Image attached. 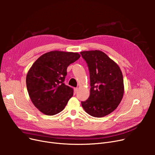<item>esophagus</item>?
I'll return each instance as SVG.
<instances>
[{"label":"esophagus","instance_id":"1","mask_svg":"<svg viewBox=\"0 0 155 155\" xmlns=\"http://www.w3.org/2000/svg\"><path fill=\"white\" fill-rule=\"evenodd\" d=\"M77 91H78V88H77V87L74 88V93H75V94H76Z\"/></svg>","mask_w":155,"mask_h":155}]
</instances>
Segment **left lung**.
<instances>
[{
  "mask_svg": "<svg viewBox=\"0 0 155 155\" xmlns=\"http://www.w3.org/2000/svg\"><path fill=\"white\" fill-rule=\"evenodd\" d=\"M90 73L91 92L81 102L85 111L95 117H102L114 110L124 94V80L118 65L102 51L80 52Z\"/></svg>",
  "mask_w": 155,
  "mask_h": 155,
  "instance_id": "1",
  "label": "left lung"
}]
</instances>
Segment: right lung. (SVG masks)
Returning <instances> with one entry per match:
<instances>
[{
	"mask_svg": "<svg viewBox=\"0 0 155 155\" xmlns=\"http://www.w3.org/2000/svg\"><path fill=\"white\" fill-rule=\"evenodd\" d=\"M80 57L77 53L53 51L33 63L26 76L31 101L41 112L53 116L62 111L73 95V89L64 83L67 67Z\"/></svg>",
	"mask_w": 155,
	"mask_h": 155,
	"instance_id": "add662e5",
	"label": "right lung"
}]
</instances>
